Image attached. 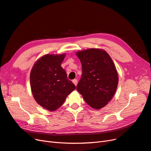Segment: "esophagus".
<instances>
[{
	"label": "esophagus",
	"instance_id": "1",
	"mask_svg": "<svg viewBox=\"0 0 151 151\" xmlns=\"http://www.w3.org/2000/svg\"><path fill=\"white\" fill-rule=\"evenodd\" d=\"M73 82L76 86L77 83H78V80H77V79H74V80H73Z\"/></svg>",
	"mask_w": 151,
	"mask_h": 151
}]
</instances>
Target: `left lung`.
Segmentation results:
<instances>
[{"instance_id":"left-lung-1","label":"left lung","mask_w":151,"mask_h":151,"mask_svg":"<svg viewBox=\"0 0 151 151\" xmlns=\"http://www.w3.org/2000/svg\"><path fill=\"white\" fill-rule=\"evenodd\" d=\"M82 68L76 89L90 107L99 109L111 99L117 88L118 76L113 60L105 50L90 49L78 52Z\"/></svg>"}]
</instances>
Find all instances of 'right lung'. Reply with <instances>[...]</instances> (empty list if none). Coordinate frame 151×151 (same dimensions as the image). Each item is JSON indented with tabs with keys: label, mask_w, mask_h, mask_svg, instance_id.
Masks as SVG:
<instances>
[{
	"label": "right lung",
	"mask_w": 151,
	"mask_h": 151,
	"mask_svg": "<svg viewBox=\"0 0 151 151\" xmlns=\"http://www.w3.org/2000/svg\"><path fill=\"white\" fill-rule=\"evenodd\" d=\"M65 54H47L34 64L30 73L33 96L38 104L53 111L61 107L76 88L61 64Z\"/></svg>",
	"instance_id": "1"
}]
</instances>
